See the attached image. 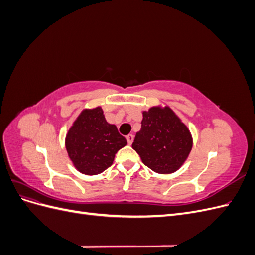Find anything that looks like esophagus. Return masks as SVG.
I'll return each mask as SVG.
<instances>
[{"label": "esophagus", "mask_w": 255, "mask_h": 255, "mask_svg": "<svg viewBox=\"0 0 255 255\" xmlns=\"http://www.w3.org/2000/svg\"><path fill=\"white\" fill-rule=\"evenodd\" d=\"M127 140H128V144H132L133 141H134V135L133 134H128L127 136Z\"/></svg>", "instance_id": "esophagus-1"}]
</instances>
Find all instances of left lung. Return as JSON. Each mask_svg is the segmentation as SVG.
<instances>
[{
  "mask_svg": "<svg viewBox=\"0 0 255 255\" xmlns=\"http://www.w3.org/2000/svg\"><path fill=\"white\" fill-rule=\"evenodd\" d=\"M142 117L132 148L154 172L169 174L179 170L192 148L188 128L169 106H153L142 112Z\"/></svg>",
  "mask_w": 255,
  "mask_h": 255,
  "instance_id": "left-lung-1",
  "label": "left lung"
}]
</instances>
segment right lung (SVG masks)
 <instances>
[{
    "label": "right lung",
    "instance_id": "obj_1",
    "mask_svg": "<svg viewBox=\"0 0 255 255\" xmlns=\"http://www.w3.org/2000/svg\"><path fill=\"white\" fill-rule=\"evenodd\" d=\"M66 149L74 167L83 174L96 175L111 167L115 154L127 144L115 125L105 120L100 106L84 110L66 136Z\"/></svg>",
    "mask_w": 255,
    "mask_h": 255
}]
</instances>
